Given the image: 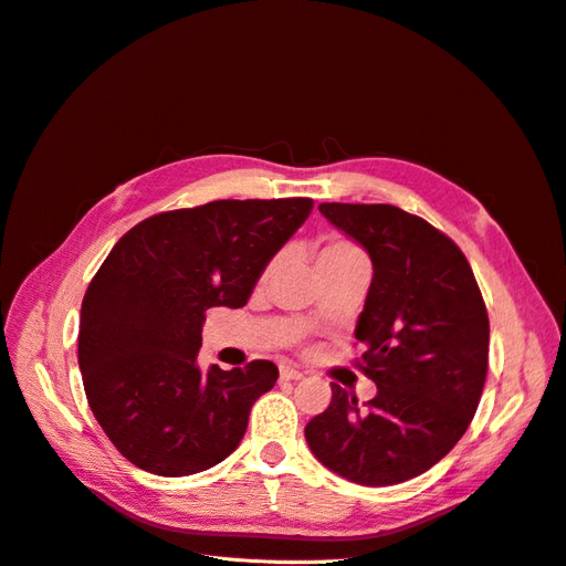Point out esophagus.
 I'll return each mask as SVG.
<instances>
[{"instance_id": "esophagus-1", "label": "esophagus", "mask_w": 566, "mask_h": 566, "mask_svg": "<svg viewBox=\"0 0 566 566\" xmlns=\"http://www.w3.org/2000/svg\"><path fill=\"white\" fill-rule=\"evenodd\" d=\"M302 377H304V373L290 368V365H281V379L283 381H296V379H302Z\"/></svg>"}]
</instances>
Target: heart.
Here are the masks:
<instances>
[{
	"label": "heart",
	"mask_w": 566,
	"mask_h": 566,
	"mask_svg": "<svg viewBox=\"0 0 566 566\" xmlns=\"http://www.w3.org/2000/svg\"><path fill=\"white\" fill-rule=\"evenodd\" d=\"M349 262L368 264L363 251L354 242L343 240V238H326V240H322L317 255H315V272L319 274L324 270L340 268V264H349Z\"/></svg>",
	"instance_id": "obj_1"
}]
</instances>
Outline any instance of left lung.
Masks as SVG:
<instances>
[{
  "mask_svg": "<svg viewBox=\"0 0 566 566\" xmlns=\"http://www.w3.org/2000/svg\"><path fill=\"white\" fill-rule=\"evenodd\" d=\"M365 247L373 283L356 324V368L370 402L331 384V405L306 424L313 454L368 486L411 480L469 429L489 370V315L461 249L424 219L386 203H322Z\"/></svg>",
  "mask_w": 566,
  "mask_h": 566,
  "instance_id": "1",
  "label": "left lung"
}]
</instances>
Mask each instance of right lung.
Listing matches in <instances>:
<instances>
[{"instance_id": "obj_1", "label": "right lung", "mask_w": 566, "mask_h": 566, "mask_svg": "<svg viewBox=\"0 0 566 566\" xmlns=\"http://www.w3.org/2000/svg\"><path fill=\"white\" fill-rule=\"evenodd\" d=\"M313 198L212 201L159 212L114 244L82 302L77 358L88 407L137 469L182 478L235 450L279 368L196 365L206 311L242 308Z\"/></svg>"}]
</instances>
